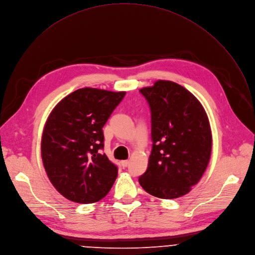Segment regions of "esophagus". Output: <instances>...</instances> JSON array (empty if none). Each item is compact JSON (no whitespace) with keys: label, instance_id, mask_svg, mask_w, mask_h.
<instances>
[{"label":"esophagus","instance_id":"esophagus-1","mask_svg":"<svg viewBox=\"0 0 255 255\" xmlns=\"http://www.w3.org/2000/svg\"><path fill=\"white\" fill-rule=\"evenodd\" d=\"M128 163H129V162H128V160H125V161H122V162H121V164H122V166H123V167H124V168H126V167H128Z\"/></svg>","mask_w":255,"mask_h":255}]
</instances>
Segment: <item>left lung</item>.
Masks as SVG:
<instances>
[{
  "mask_svg": "<svg viewBox=\"0 0 255 255\" xmlns=\"http://www.w3.org/2000/svg\"><path fill=\"white\" fill-rule=\"evenodd\" d=\"M139 92L150 109L152 146L138 182L155 197H182L200 181L210 160L207 114L189 90L173 81L158 80Z\"/></svg>",
  "mask_w": 255,
  "mask_h": 255,
  "instance_id": "1",
  "label": "left lung"
}]
</instances>
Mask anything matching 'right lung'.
Listing matches in <instances>:
<instances>
[{
    "mask_svg": "<svg viewBox=\"0 0 255 255\" xmlns=\"http://www.w3.org/2000/svg\"><path fill=\"white\" fill-rule=\"evenodd\" d=\"M125 95V91L80 88L59 101L48 117L42 161L50 182L66 199L90 204L112 189L118 167L100 152L103 128Z\"/></svg>",
    "mask_w": 255,
    "mask_h": 255,
    "instance_id": "1",
    "label": "right lung"
}]
</instances>
